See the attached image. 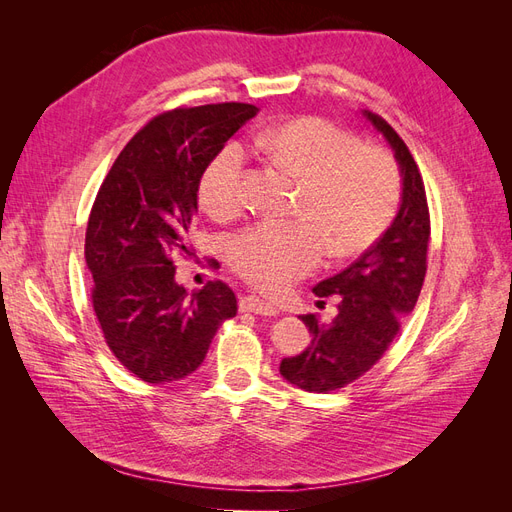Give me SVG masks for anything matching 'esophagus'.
<instances>
[{
    "instance_id": "obj_1",
    "label": "esophagus",
    "mask_w": 512,
    "mask_h": 512,
    "mask_svg": "<svg viewBox=\"0 0 512 512\" xmlns=\"http://www.w3.org/2000/svg\"><path fill=\"white\" fill-rule=\"evenodd\" d=\"M239 307H241V312H254L260 316H275L277 314V307L273 303L260 299V297H254V294H250V297H243L239 301Z\"/></svg>"
}]
</instances>
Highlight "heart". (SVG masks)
<instances>
[{"mask_svg": "<svg viewBox=\"0 0 512 512\" xmlns=\"http://www.w3.org/2000/svg\"><path fill=\"white\" fill-rule=\"evenodd\" d=\"M256 145L301 179L290 222H258L232 235L230 267L262 290H282L312 273L329 250L354 256L374 245L393 222L401 179L389 153L361 147L356 138L322 119H290L258 134ZM245 151L224 145L205 166L198 198L213 218H230L241 207Z\"/></svg>", "mask_w": 512, "mask_h": 512, "instance_id": "heart-1", "label": "heart"}]
</instances>
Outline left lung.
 I'll list each match as a JSON object with an SVG mask.
<instances>
[{"instance_id":"1","label":"left lung","mask_w":512,"mask_h":512,"mask_svg":"<svg viewBox=\"0 0 512 512\" xmlns=\"http://www.w3.org/2000/svg\"><path fill=\"white\" fill-rule=\"evenodd\" d=\"M361 115L393 151L401 200L391 226L359 260L314 286L320 299L337 294V316L331 322L316 314L301 316L312 344L280 363V374L309 393L342 389L371 369L391 346L401 318L414 309L427 271L429 209L423 177L389 123L369 111Z\"/></svg>"}]
</instances>
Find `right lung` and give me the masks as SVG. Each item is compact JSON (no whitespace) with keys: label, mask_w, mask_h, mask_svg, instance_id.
Masks as SVG:
<instances>
[{"label":"right lung","mask_w":512,"mask_h":512,"mask_svg":"<svg viewBox=\"0 0 512 512\" xmlns=\"http://www.w3.org/2000/svg\"><path fill=\"white\" fill-rule=\"evenodd\" d=\"M256 113L230 102L156 117L123 147L96 196L85 235L91 299L108 348L149 384L190 376L220 324L237 314L224 282L188 294L173 256H192L188 232L205 166Z\"/></svg>","instance_id":"obj_1"}]
</instances>
